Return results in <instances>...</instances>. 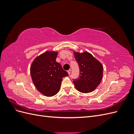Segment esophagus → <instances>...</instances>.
Here are the masks:
<instances>
[{"instance_id":"obj_1","label":"esophagus","mask_w":134,"mask_h":134,"mask_svg":"<svg viewBox=\"0 0 134 134\" xmlns=\"http://www.w3.org/2000/svg\"><path fill=\"white\" fill-rule=\"evenodd\" d=\"M68 74L70 75V72H71V70L69 69V70H68Z\"/></svg>"}]
</instances>
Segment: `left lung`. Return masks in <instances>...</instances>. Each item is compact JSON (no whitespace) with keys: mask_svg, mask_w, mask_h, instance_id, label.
Instances as JSON below:
<instances>
[{"mask_svg":"<svg viewBox=\"0 0 134 134\" xmlns=\"http://www.w3.org/2000/svg\"><path fill=\"white\" fill-rule=\"evenodd\" d=\"M74 54L80 70L79 78L73 80L74 86L80 92H92L98 86L102 80L103 65L88 52L82 53L74 52Z\"/></svg>","mask_w":134,"mask_h":134,"instance_id":"left-lung-1","label":"left lung"}]
</instances>
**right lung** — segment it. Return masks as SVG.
<instances>
[{
	"label": "right lung",
	"instance_id": "1",
	"mask_svg": "<svg viewBox=\"0 0 134 134\" xmlns=\"http://www.w3.org/2000/svg\"><path fill=\"white\" fill-rule=\"evenodd\" d=\"M57 51H48L35 58L30 68L32 81L37 90L45 96L52 97L60 90L63 78L69 76L56 62Z\"/></svg>",
	"mask_w": 134,
	"mask_h": 134
}]
</instances>
